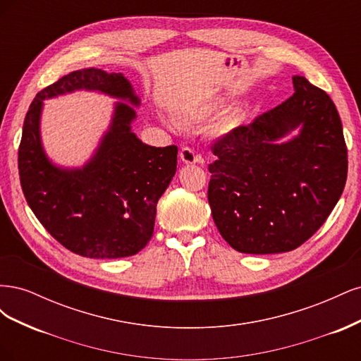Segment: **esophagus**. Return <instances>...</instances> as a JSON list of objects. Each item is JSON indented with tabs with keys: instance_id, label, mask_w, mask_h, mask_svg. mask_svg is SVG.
Returning <instances> with one entry per match:
<instances>
[{
	"instance_id": "esophagus-1",
	"label": "esophagus",
	"mask_w": 361,
	"mask_h": 361,
	"mask_svg": "<svg viewBox=\"0 0 361 361\" xmlns=\"http://www.w3.org/2000/svg\"><path fill=\"white\" fill-rule=\"evenodd\" d=\"M179 158H180V161L185 162V164H203V162H204L203 158H202L200 155L195 154V152H194L192 149H190V147H183V149L180 150Z\"/></svg>"
}]
</instances>
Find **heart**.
Returning a JSON list of instances; mask_svg holds the SVG:
<instances>
[{"label": "heart", "instance_id": "obj_1", "mask_svg": "<svg viewBox=\"0 0 361 361\" xmlns=\"http://www.w3.org/2000/svg\"><path fill=\"white\" fill-rule=\"evenodd\" d=\"M224 102V96L223 94H214L206 97V99L200 101V102H194V104H187L182 105L179 108V117L187 120V122H202V120L209 117L218 106ZM164 122L167 125L173 126V122L167 117H162ZM232 120H224V122L220 125V133L224 135L228 133L231 129Z\"/></svg>", "mask_w": 361, "mask_h": 361}]
</instances>
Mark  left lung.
Returning <instances> with one entry per match:
<instances>
[{
    "mask_svg": "<svg viewBox=\"0 0 361 361\" xmlns=\"http://www.w3.org/2000/svg\"><path fill=\"white\" fill-rule=\"evenodd\" d=\"M292 82L288 101L212 146L207 200L216 228L239 253L300 247L345 188L348 154L336 105L304 76Z\"/></svg>",
    "mask_w": 361,
    "mask_h": 361,
    "instance_id": "left-lung-1",
    "label": "left lung"
}]
</instances>
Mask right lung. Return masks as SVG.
<instances>
[{
    "label": "right lung",
    "mask_w": 361,
    "mask_h": 361,
    "mask_svg": "<svg viewBox=\"0 0 361 361\" xmlns=\"http://www.w3.org/2000/svg\"><path fill=\"white\" fill-rule=\"evenodd\" d=\"M80 90L121 102L85 166L63 168L41 143L42 101ZM138 106L140 97L123 73L87 68L48 85L28 108L18 154L20 187L42 226L75 255L134 256L154 235L157 203L176 173L178 147L149 146L133 133Z\"/></svg>",
    "instance_id": "obj_1"
}]
</instances>
